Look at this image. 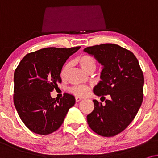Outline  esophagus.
Listing matches in <instances>:
<instances>
[{"mask_svg": "<svg viewBox=\"0 0 158 158\" xmlns=\"http://www.w3.org/2000/svg\"><path fill=\"white\" fill-rule=\"evenodd\" d=\"M75 100H76V102H79V101H80V100H81V98H79V97H76Z\"/></svg>", "mask_w": 158, "mask_h": 158, "instance_id": "1", "label": "esophagus"}]
</instances>
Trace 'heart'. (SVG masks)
<instances>
[{
	"mask_svg": "<svg viewBox=\"0 0 158 158\" xmlns=\"http://www.w3.org/2000/svg\"><path fill=\"white\" fill-rule=\"evenodd\" d=\"M77 62L79 63L81 68L83 69L84 71L86 72L90 70H95L96 66H97V61L93 56H90V55H83L81 56L80 57L77 58ZM70 68V65L69 64H66L62 69L61 71H60V76L62 78H64L66 77L67 72L69 71V69ZM71 93L74 94L76 96L79 97H83L85 96L88 92V88L85 86H74V87H71L69 89Z\"/></svg>",
	"mask_w": 158,
	"mask_h": 158,
	"instance_id": "obj_1",
	"label": "heart"
}]
</instances>
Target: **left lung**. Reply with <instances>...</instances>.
Masks as SVG:
<instances>
[{
	"instance_id": "1",
	"label": "left lung",
	"mask_w": 158,
	"mask_h": 158,
	"mask_svg": "<svg viewBox=\"0 0 158 158\" xmlns=\"http://www.w3.org/2000/svg\"><path fill=\"white\" fill-rule=\"evenodd\" d=\"M84 51L103 66L102 80L94 87V93L101 98L110 96L106 104L93 100L94 108L87 115V123L99 135L115 136L131 123L142 105L143 72L133 52L115 44L91 46Z\"/></svg>"
}]
</instances>
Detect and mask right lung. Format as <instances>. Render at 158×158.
I'll list each match as a JSON object with an SVG mask.
<instances>
[{
    "label": "right lung",
    "mask_w": 158,
    "mask_h": 158,
    "mask_svg": "<svg viewBox=\"0 0 158 158\" xmlns=\"http://www.w3.org/2000/svg\"><path fill=\"white\" fill-rule=\"evenodd\" d=\"M80 47L46 48L27 54L14 76V103L21 120L35 134L46 135L59 129L75 98L65 93L60 100L50 92L58 83L63 66Z\"/></svg>",
    "instance_id": "add662e5"
}]
</instances>
